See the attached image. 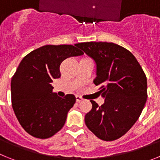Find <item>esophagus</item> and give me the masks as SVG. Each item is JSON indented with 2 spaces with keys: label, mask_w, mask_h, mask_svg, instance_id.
I'll return each instance as SVG.
<instances>
[{
  "label": "esophagus",
  "mask_w": 160,
  "mask_h": 160,
  "mask_svg": "<svg viewBox=\"0 0 160 160\" xmlns=\"http://www.w3.org/2000/svg\"><path fill=\"white\" fill-rule=\"evenodd\" d=\"M76 101H77V102H80L82 101V98L80 97V96L77 95L76 96Z\"/></svg>",
  "instance_id": "esophagus-1"
}]
</instances>
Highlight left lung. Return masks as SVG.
<instances>
[{"instance_id": "left-lung-1", "label": "left lung", "mask_w": 160, "mask_h": 160, "mask_svg": "<svg viewBox=\"0 0 160 160\" xmlns=\"http://www.w3.org/2000/svg\"><path fill=\"white\" fill-rule=\"evenodd\" d=\"M96 62L95 86L105 102L98 106L90 100L92 109L85 123L104 141H113L125 135L140 116L148 98L146 74L129 50L112 42L76 44Z\"/></svg>"}]
</instances>
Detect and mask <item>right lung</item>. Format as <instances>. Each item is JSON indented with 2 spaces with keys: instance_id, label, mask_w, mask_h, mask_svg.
Here are the masks:
<instances>
[{
  "instance_id": "1",
  "label": "right lung",
  "mask_w": 160,
  "mask_h": 160,
  "mask_svg": "<svg viewBox=\"0 0 160 160\" xmlns=\"http://www.w3.org/2000/svg\"><path fill=\"white\" fill-rule=\"evenodd\" d=\"M82 54L72 45H46L22 59L11 79V100L18 122L28 134L43 139L63 128L76 98L58 97L51 83L61 77L59 67L65 59Z\"/></svg>"
}]
</instances>
